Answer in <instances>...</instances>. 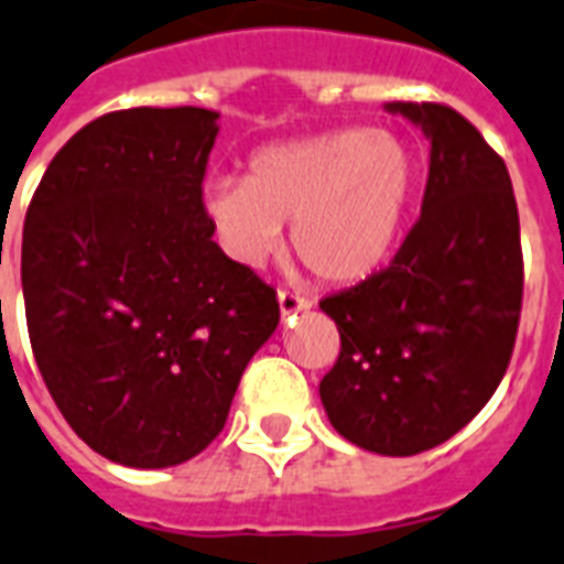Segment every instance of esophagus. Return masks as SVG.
I'll return each instance as SVG.
<instances>
[{"label": "esophagus", "instance_id": "esophagus-1", "mask_svg": "<svg viewBox=\"0 0 564 564\" xmlns=\"http://www.w3.org/2000/svg\"><path fill=\"white\" fill-rule=\"evenodd\" d=\"M305 311H311V302L305 296H296L291 291H279V314H282V319H288L293 314H305Z\"/></svg>", "mask_w": 564, "mask_h": 564}]
</instances>
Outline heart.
Listing matches in <instances>:
<instances>
[{"label": "heart", "instance_id": "1", "mask_svg": "<svg viewBox=\"0 0 564 564\" xmlns=\"http://www.w3.org/2000/svg\"><path fill=\"white\" fill-rule=\"evenodd\" d=\"M417 189L412 149L389 129H337L256 152L248 175L202 184V209L232 262L256 268L282 245L325 282H360L386 264Z\"/></svg>", "mask_w": 564, "mask_h": 564}]
</instances>
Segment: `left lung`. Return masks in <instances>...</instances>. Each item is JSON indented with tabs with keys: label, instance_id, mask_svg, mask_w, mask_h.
Instances as JSON below:
<instances>
[{
	"label": "left lung",
	"instance_id": "1",
	"mask_svg": "<svg viewBox=\"0 0 564 564\" xmlns=\"http://www.w3.org/2000/svg\"><path fill=\"white\" fill-rule=\"evenodd\" d=\"M430 141L421 218L386 271L319 302L339 357L319 383L325 415L377 455L449 441L499 389L522 314L519 209L507 166L441 104H386Z\"/></svg>",
	"mask_w": 564,
	"mask_h": 564
}]
</instances>
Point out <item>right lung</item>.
<instances>
[{
    "instance_id": "add662e5",
    "label": "right lung",
    "mask_w": 564,
    "mask_h": 564,
    "mask_svg": "<svg viewBox=\"0 0 564 564\" xmlns=\"http://www.w3.org/2000/svg\"><path fill=\"white\" fill-rule=\"evenodd\" d=\"M218 111L91 120L42 175L22 230L28 337L51 398L104 458L164 469L225 430L279 302L202 209Z\"/></svg>"
}]
</instances>
